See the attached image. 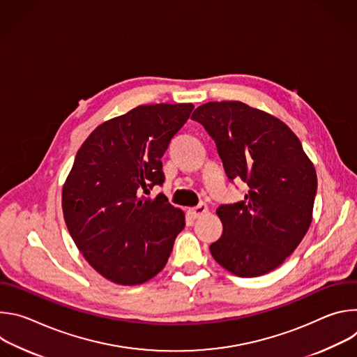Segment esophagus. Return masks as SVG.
<instances>
[{
    "label": "esophagus",
    "mask_w": 357,
    "mask_h": 357,
    "mask_svg": "<svg viewBox=\"0 0 357 357\" xmlns=\"http://www.w3.org/2000/svg\"><path fill=\"white\" fill-rule=\"evenodd\" d=\"M206 212H208V205H206V203H203V202L199 203L197 206L189 209V213H190V216H192L193 219H197V218L203 216Z\"/></svg>",
    "instance_id": "34e87169"
}]
</instances>
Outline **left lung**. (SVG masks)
Returning a JSON list of instances; mask_svg holds the SVG:
<instances>
[{"mask_svg":"<svg viewBox=\"0 0 357 357\" xmlns=\"http://www.w3.org/2000/svg\"><path fill=\"white\" fill-rule=\"evenodd\" d=\"M192 120L215 139L227 178L250 188L244 200L222 205V237L213 259L237 277L281 266L312 222L317 172L298 137L281 120L241 101H211Z\"/></svg>","mask_w":357,"mask_h":357,"instance_id":"1","label":"left lung"}]
</instances>
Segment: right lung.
I'll return each instance as SVG.
<instances>
[{"instance_id": "add662e5", "label": "right lung", "mask_w": 357, "mask_h": 357, "mask_svg": "<svg viewBox=\"0 0 357 357\" xmlns=\"http://www.w3.org/2000/svg\"><path fill=\"white\" fill-rule=\"evenodd\" d=\"M193 105L138 106L98 126L79 148L63 185L68 230L89 264L121 285L142 284L167 264L185 215L167 196L162 155Z\"/></svg>"}]
</instances>
